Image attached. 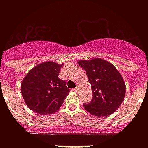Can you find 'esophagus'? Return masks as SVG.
Listing matches in <instances>:
<instances>
[{
	"label": "esophagus",
	"instance_id": "1",
	"mask_svg": "<svg viewBox=\"0 0 148 148\" xmlns=\"http://www.w3.org/2000/svg\"><path fill=\"white\" fill-rule=\"evenodd\" d=\"M73 90H75V91H76V90H78V87H76V88H74V89H73Z\"/></svg>",
	"mask_w": 148,
	"mask_h": 148
}]
</instances>
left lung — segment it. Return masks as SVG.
Listing matches in <instances>:
<instances>
[{
    "instance_id": "1",
    "label": "left lung",
    "mask_w": 148,
    "mask_h": 148,
    "mask_svg": "<svg viewBox=\"0 0 148 148\" xmlns=\"http://www.w3.org/2000/svg\"><path fill=\"white\" fill-rule=\"evenodd\" d=\"M77 63L86 71L93 92L91 101L83 104L84 109L97 117L112 114L125 96L126 86L121 74L111 63L101 58Z\"/></svg>"
}]
</instances>
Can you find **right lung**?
Listing matches in <instances>:
<instances>
[{"mask_svg":"<svg viewBox=\"0 0 148 148\" xmlns=\"http://www.w3.org/2000/svg\"><path fill=\"white\" fill-rule=\"evenodd\" d=\"M63 64L53 61L41 63L24 77L21 84L22 97L34 112L51 114L63 104L70 90L65 81L58 77Z\"/></svg>","mask_w":148,"mask_h":148,"instance_id":"obj_1","label":"right lung"}]
</instances>
